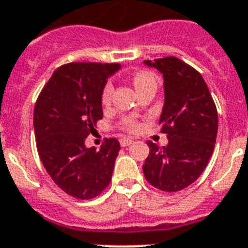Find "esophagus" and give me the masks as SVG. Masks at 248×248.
I'll list each match as a JSON object with an SVG mask.
<instances>
[{"instance_id": "obj_1", "label": "esophagus", "mask_w": 248, "mask_h": 248, "mask_svg": "<svg viewBox=\"0 0 248 248\" xmlns=\"http://www.w3.org/2000/svg\"><path fill=\"white\" fill-rule=\"evenodd\" d=\"M132 142H133V140H131V139H121L120 140V145H121L122 147H126V146L131 145Z\"/></svg>"}]
</instances>
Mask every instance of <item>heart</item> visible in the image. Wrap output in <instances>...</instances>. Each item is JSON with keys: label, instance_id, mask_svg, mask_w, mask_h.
Here are the masks:
<instances>
[{"label": "heart", "instance_id": "b5f03b06", "mask_svg": "<svg viewBox=\"0 0 248 248\" xmlns=\"http://www.w3.org/2000/svg\"><path fill=\"white\" fill-rule=\"evenodd\" d=\"M132 81L135 83V87L137 88V91H140L141 88L148 85H156V76L150 71L141 70L133 73ZM112 92H113V86L111 82H107L103 86L102 93H101V101H102L103 105H108L111 102ZM120 127L127 132H136L140 128V122L136 116H126L120 122Z\"/></svg>", "mask_w": 248, "mask_h": 248}]
</instances>
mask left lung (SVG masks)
Listing matches in <instances>:
<instances>
[{"mask_svg": "<svg viewBox=\"0 0 248 248\" xmlns=\"http://www.w3.org/2000/svg\"><path fill=\"white\" fill-rule=\"evenodd\" d=\"M145 63L165 79L160 124L169 143L161 147L147 142L143 175L156 188L177 192L201 176L212 156L218 128L216 105L201 73L186 62L169 56Z\"/></svg>", "mask_w": 248, "mask_h": 248, "instance_id": "8db88e82", "label": "left lung"}]
</instances>
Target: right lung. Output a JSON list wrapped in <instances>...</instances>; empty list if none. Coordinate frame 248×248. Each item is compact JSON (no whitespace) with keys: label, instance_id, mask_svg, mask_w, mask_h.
<instances>
[{"label":"right lung","instance_id":"right-lung-1","mask_svg":"<svg viewBox=\"0 0 248 248\" xmlns=\"http://www.w3.org/2000/svg\"><path fill=\"white\" fill-rule=\"evenodd\" d=\"M118 68V63L98 62L62 64L34 105V137L41 162L53 182L75 199H93L111 182L120 142L106 139L96 151L86 148L85 140L102 120V88Z\"/></svg>","mask_w":248,"mask_h":248}]
</instances>
